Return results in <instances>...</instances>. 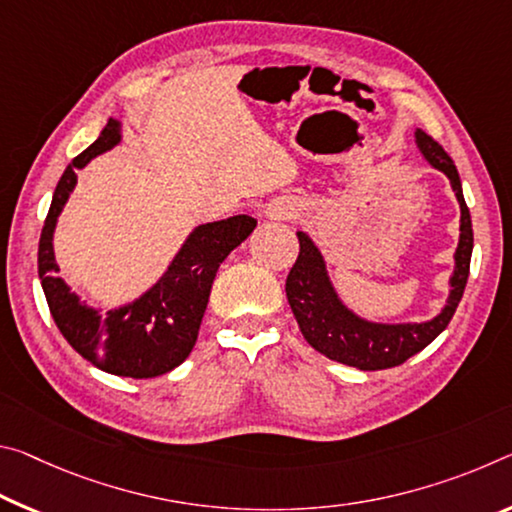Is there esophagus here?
<instances>
[{
    "label": "esophagus",
    "instance_id": "esophagus-1",
    "mask_svg": "<svg viewBox=\"0 0 512 512\" xmlns=\"http://www.w3.org/2000/svg\"><path fill=\"white\" fill-rule=\"evenodd\" d=\"M294 214V205H287V202H273V205L266 209V216L269 218H294Z\"/></svg>",
    "mask_w": 512,
    "mask_h": 512
}]
</instances>
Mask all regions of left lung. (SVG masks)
I'll list each match as a JSON object with an SVG mask.
<instances>
[{
  "mask_svg": "<svg viewBox=\"0 0 512 512\" xmlns=\"http://www.w3.org/2000/svg\"><path fill=\"white\" fill-rule=\"evenodd\" d=\"M415 145L428 164L449 177V184L460 205V237L453 253V273L449 278L446 305L428 321L383 323L364 319L344 303L328 273L326 257L310 234L298 230L300 253L287 278V300L294 312L298 328L314 351L326 358L362 371H378L399 367L424 348L449 326L456 307L465 294L469 278V262L474 250L472 216L462 196L460 175L449 154L426 132L417 129Z\"/></svg>",
  "mask_w": 512,
  "mask_h": 512,
  "instance_id": "8db88e82",
  "label": "left lung"
}]
</instances>
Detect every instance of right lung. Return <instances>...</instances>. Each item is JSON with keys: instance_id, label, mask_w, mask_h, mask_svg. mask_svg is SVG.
Here are the masks:
<instances>
[{"instance_id": "obj_1", "label": "right lung", "mask_w": 512, "mask_h": 512, "mask_svg": "<svg viewBox=\"0 0 512 512\" xmlns=\"http://www.w3.org/2000/svg\"><path fill=\"white\" fill-rule=\"evenodd\" d=\"M123 141V123L109 118L97 141L72 159L56 184L38 243V278L52 319L66 342L93 367L123 378H154L189 358L198 339L209 294L223 259L255 230L253 216L239 214L196 225L170 259L168 269L139 298L125 305L93 307L59 275L54 230L77 186V170Z\"/></svg>"}]
</instances>
